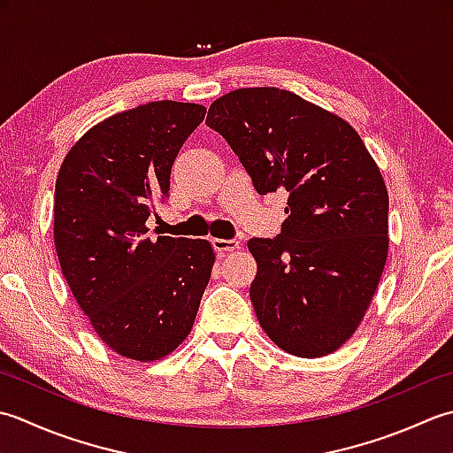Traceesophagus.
<instances>
[{"mask_svg": "<svg viewBox=\"0 0 453 453\" xmlns=\"http://www.w3.org/2000/svg\"><path fill=\"white\" fill-rule=\"evenodd\" d=\"M213 248H215V252H217V254L225 256V254H228V252H234V250H238V248H240V242H238V240L213 238Z\"/></svg>", "mask_w": 453, "mask_h": 453, "instance_id": "1", "label": "esophagus"}]
</instances>
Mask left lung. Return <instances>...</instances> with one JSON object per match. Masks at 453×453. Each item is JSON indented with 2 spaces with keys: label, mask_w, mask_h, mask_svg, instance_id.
<instances>
[{
  "label": "left lung",
  "mask_w": 453,
  "mask_h": 453,
  "mask_svg": "<svg viewBox=\"0 0 453 453\" xmlns=\"http://www.w3.org/2000/svg\"><path fill=\"white\" fill-rule=\"evenodd\" d=\"M260 196L289 193L275 238H250V299L288 354L320 357L364 320L389 250V196L356 128L280 88H242L209 107Z\"/></svg>",
  "instance_id": "1"
}]
</instances>
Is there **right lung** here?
Instances as JSON below:
<instances>
[{"label": "right lung", "mask_w": 453, "mask_h": 453, "mask_svg": "<svg viewBox=\"0 0 453 453\" xmlns=\"http://www.w3.org/2000/svg\"><path fill=\"white\" fill-rule=\"evenodd\" d=\"M207 109L152 101L91 127L64 158L54 246L97 336L119 356L154 362L191 332L215 264L207 240L149 236L183 142Z\"/></svg>", "instance_id": "right-lung-1"}]
</instances>
